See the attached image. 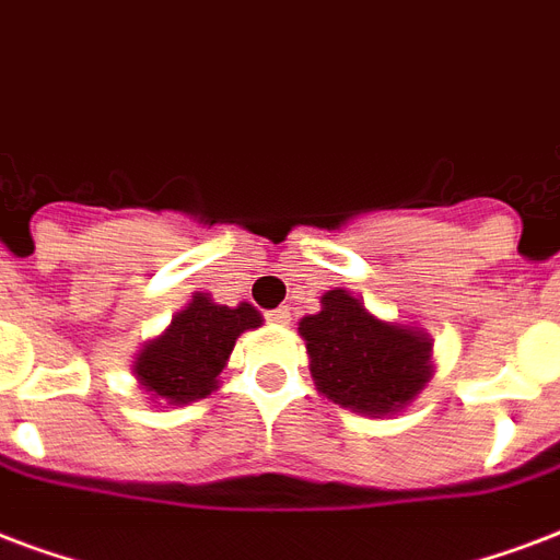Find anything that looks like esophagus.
<instances>
[{
    "mask_svg": "<svg viewBox=\"0 0 560 560\" xmlns=\"http://www.w3.org/2000/svg\"><path fill=\"white\" fill-rule=\"evenodd\" d=\"M268 322H275V325H289L292 322V313H289V306H277L268 313Z\"/></svg>",
    "mask_w": 560,
    "mask_h": 560,
    "instance_id": "1",
    "label": "esophagus"
}]
</instances>
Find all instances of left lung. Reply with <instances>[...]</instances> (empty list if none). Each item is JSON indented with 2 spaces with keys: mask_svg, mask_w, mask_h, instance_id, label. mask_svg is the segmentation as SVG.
<instances>
[{
  "mask_svg": "<svg viewBox=\"0 0 560 560\" xmlns=\"http://www.w3.org/2000/svg\"><path fill=\"white\" fill-rule=\"evenodd\" d=\"M301 336L318 389L357 413L384 416L405 407L431 377V342L416 330L377 322L345 289L322 298Z\"/></svg>",
  "mask_w": 560,
  "mask_h": 560,
  "instance_id": "left-lung-1",
  "label": "left lung"
}]
</instances>
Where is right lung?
Instances as JSON below:
<instances>
[{
  "mask_svg": "<svg viewBox=\"0 0 560 560\" xmlns=\"http://www.w3.org/2000/svg\"><path fill=\"white\" fill-rule=\"evenodd\" d=\"M259 313L250 304H212L195 295L165 334L144 345L136 360V375L147 393L171 405H188L218 389V375L238 336L259 327Z\"/></svg>",
  "mask_w": 560,
  "mask_h": 560,
  "instance_id": "right-lung-1",
  "label": "right lung"
}]
</instances>
